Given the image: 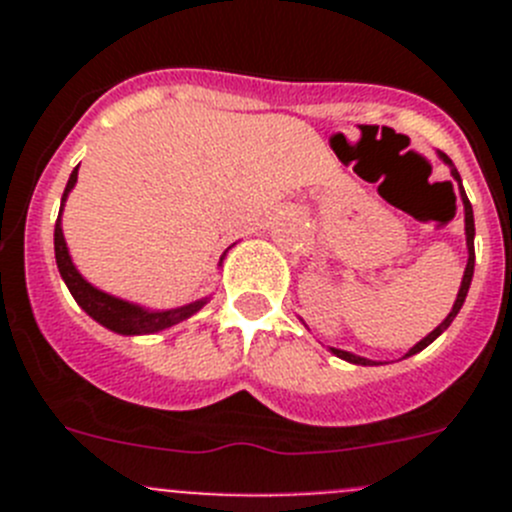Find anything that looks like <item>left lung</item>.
Segmentation results:
<instances>
[{
    "label": "left lung",
    "instance_id": "left-lung-1",
    "mask_svg": "<svg viewBox=\"0 0 512 512\" xmlns=\"http://www.w3.org/2000/svg\"><path fill=\"white\" fill-rule=\"evenodd\" d=\"M438 158H441L443 163H446L448 168H451V175H453V178H456L458 188H461L463 210H466V245H468V265H466V272H463L461 289H458V297H456V302H453V309H451V312H448V317L443 319V322L438 324V327L433 329V332L428 334V337H423L421 342L416 344V347H411L409 352H406V356H414V354L421 352V349H426L428 344L433 342V339H438V337H441L443 332H446L448 327H451V322H453V319H456V314L461 312L463 302H466L468 287H471V280H473V267H476V250H473V237H476V225H473V208H471V200L466 198V190H463V185H461V175H458V170H456V165H453V160L448 158L446 153H438ZM332 354H337L339 359H344V361H352V364L374 366V361H371V359H364V356H356V354H352V352H344V349H334V347H332ZM406 356H404V359H406Z\"/></svg>",
    "mask_w": 512,
    "mask_h": 512
}]
</instances>
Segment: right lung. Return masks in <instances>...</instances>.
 <instances>
[{"label":"right lung","instance_id":"1","mask_svg":"<svg viewBox=\"0 0 512 512\" xmlns=\"http://www.w3.org/2000/svg\"><path fill=\"white\" fill-rule=\"evenodd\" d=\"M76 178H79V165L71 170L69 183H66L64 195H61L59 220H56V227H54L56 267H59L61 280L66 282L69 292L74 294L76 304H79L91 319H96L101 327L111 329V332L116 334H126V337H133V334L163 332V329L173 327V324L183 322V319L193 317L195 312H200V309L208 304V297L185 304V307H175V309H146L141 307V304L126 302V299L113 297V294L108 292H101V289L94 287L91 282H86L84 277H81V272L76 270V265L71 262L69 247H66V240H64V230H61V213H64V203L66 198H69L71 188L76 185ZM223 257H220V265H223Z\"/></svg>","mask_w":512,"mask_h":512}]
</instances>
